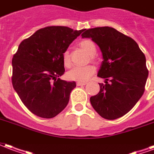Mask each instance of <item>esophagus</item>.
<instances>
[{"instance_id":"esophagus-1","label":"esophagus","mask_w":154,"mask_h":154,"mask_svg":"<svg viewBox=\"0 0 154 154\" xmlns=\"http://www.w3.org/2000/svg\"><path fill=\"white\" fill-rule=\"evenodd\" d=\"M87 84V82H77V86H85Z\"/></svg>"}]
</instances>
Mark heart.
Returning a JSON list of instances; mask_svg holds the SVG:
<instances>
[{
	"label": "heart",
	"mask_w": 154,
	"mask_h": 154,
	"mask_svg": "<svg viewBox=\"0 0 154 154\" xmlns=\"http://www.w3.org/2000/svg\"><path fill=\"white\" fill-rule=\"evenodd\" d=\"M80 47L83 49L87 54L93 56L97 53V46L90 39H85L81 41ZM63 61L65 67H70L71 60L69 54L67 51H65L63 54ZM95 72V67L91 65L87 66H76L73 67L67 72V77L70 80L77 81V82H86L90 78Z\"/></svg>",
	"instance_id": "b5f03b06"
}]
</instances>
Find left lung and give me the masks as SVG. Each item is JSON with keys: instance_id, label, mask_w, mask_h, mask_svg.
<instances>
[{"instance_id": "1", "label": "left lung", "mask_w": 154, "mask_h": 154, "mask_svg": "<svg viewBox=\"0 0 154 154\" xmlns=\"http://www.w3.org/2000/svg\"><path fill=\"white\" fill-rule=\"evenodd\" d=\"M82 32V38H91L103 57L97 76L106 84L99 83L100 91L91 97V104L104 119L122 117L144 92L149 76L145 55L135 41L116 29L105 26Z\"/></svg>"}]
</instances>
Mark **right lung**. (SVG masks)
<instances>
[{
    "label": "right lung",
    "instance_id": "obj_1",
    "mask_svg": "<svg viewBox=\"0 0 154 154\" xmlns=\"http://www.w3.org/2000/svg\"><path fill=\"white\" fill-rule=\"evenodd\" d=\"M83 29L66 26L40 29L23 40L12 59V85L25 106L35 116L54 118L67 106L75 82L61 80L63 54Z\"/></svg>",
    "mask_w": 154,
    "mask_h": 154
}]
</instances>
